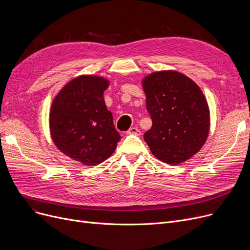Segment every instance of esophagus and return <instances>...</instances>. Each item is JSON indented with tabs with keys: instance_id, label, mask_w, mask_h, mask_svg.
Here are the masks:
<instances>
[{
	"instance_id": "1",
	"label": "esophagus",
	"mask_w": 250,
	"mask_h": 250,
	"mask_svg": "<svg viewBox=\"0 0 250 250\" xmlns=\"http://www.w3.org/2000/svg\"><path fill=\"white\" fill-rule=\"evenodd\" d=\"M127 135H135V136H140L141 135V130L138 127H130L127 132Z\"/></svg>"
}]
</instances>
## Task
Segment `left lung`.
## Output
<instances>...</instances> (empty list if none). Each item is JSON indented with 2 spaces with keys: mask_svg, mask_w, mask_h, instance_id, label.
<instances>
[{
  "mask_svg": "<svg viewBox=\"0 0 250 250\" xmlns=\"http://www.w3.org/2000/svg\"><path fill=\"white\" fill-rule=\"evenodd\" d=\"M146 107L152 118L144 134L152 154L176 165L204 146L209 129V111L200 87L175 71L156 72L143 80Z\"/></svg>",
  "mask_w": 250,
  "mask_h": 250,
  "instance_id": "obj_1",
  "label": "left lung"
}]
</instances>
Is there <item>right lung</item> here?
<instances>
[{
	"label": "right lung",
	"instance_id": "1",
	"mask_svg": "<svg viewBox=\"0 0 250 250\" xmlns=\"http://www.w3.org/2000/svg\"><path fill=\"white\" fill-rule=\"evenodd\" d=\"M107 87L104 78L78 77L61 90L51 104L52 141L64 155L85 165L106 160L122 139L104 102L103 92Z\"/></svg>",
	"mask_w": 250,
	"mask_h": 250
}]
</instances>
